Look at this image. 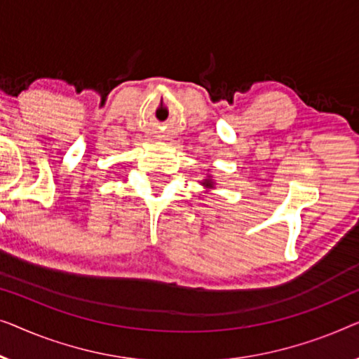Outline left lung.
<instances>
[{
    "instance_id": "8db88e82",
    "label": "left lung",
    "mask_w": 359,
    "mask_h": 359,
    "mask_svg": "<svg viewBox=\"0 0 359 359\" xmlns=\"http://www.w3.org/2000/svg\"><path fill=\"white\" fill-rule=\"evenodd\" d=\"M205 185H206V187H208V185H210V180H206V182H205ZM210 187H211V185H210Z\"/></svg>"
}]
</instances>
